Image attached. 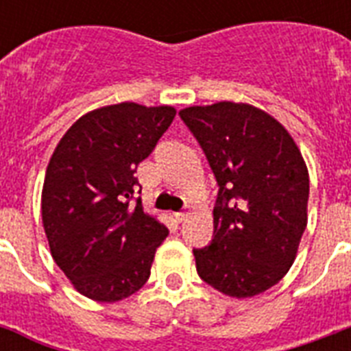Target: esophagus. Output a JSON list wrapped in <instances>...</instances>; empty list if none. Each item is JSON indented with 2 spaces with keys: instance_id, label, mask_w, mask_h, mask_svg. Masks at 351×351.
I'll return each mask as SVG.
<instances>
[{
  "instance_id": "esophagus-1",
  "label": "esophagus",
  "mask_w": 351,
  "mask_h": 351,
  "mask_svg": "<svg viewBox=\"0 0 351 351\" xmlns=\"http://www.w3.org/2000/svg\"><path fill=\"white\" fill-rule=\"evenodd\" d=\"M186 217H187V211H178V213H175V219L178 220V222L186 220Z\"/></svg>"
}]
</instances>
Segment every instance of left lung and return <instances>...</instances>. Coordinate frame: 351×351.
Returning a JSON list of instances; mask_svg holds the SVG:
<instances>
[{
  "label": "left lung",
  "instance_id": "1",
  "mask_svg": "<svg viewBox=\"0 0 351 351\" xmlns=\"http://www.w3.org/2000/svg\"><path fill=\"white\" fill-rule=\"evenodd\" d=\"M178 114L219 184L213 239L193 250L198 275L237 299L262 293L288 273L306 230L310 176L302 154L275 118L247 104L219 101Z\"/></svg>",
  "mask_w": 351,
  "mask_h": 351
}]
</instances>
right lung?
<instances>
[{
  "mask_svg": "<svg viewBox=\"0 0 351 351\" xmlns=\"http://www.w3.org/2000/svg\"><path fill=\"white\" fill-rule=\"evenodd\" d=\"M176 111L117 104L71 125L47 167L41 217L52 258L80 293L117 302L142 288L169 230L143 213L134 176Z\"/></svg>",
  "mask_w": 351,
  "mask_h": 351,
  "instance_id": "1",
  "label": "right lung"
}]
</instances>
